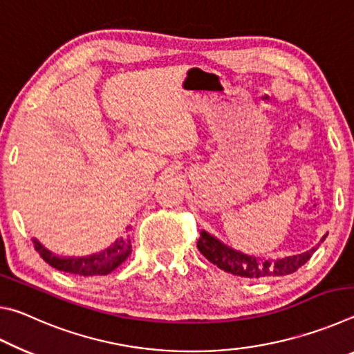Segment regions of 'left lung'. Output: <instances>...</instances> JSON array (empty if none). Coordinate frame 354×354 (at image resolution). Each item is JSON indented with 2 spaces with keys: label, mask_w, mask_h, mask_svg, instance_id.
Listing matches in <instances>:
<instances>
[{
  "label": "left lung",
  "mask_w": 354,
  "mask_h": 354,
  "mask_svg": "<svg viewBox=\"0 0 354 354\" xmlns=\"http://www.w3.org/2000/svg\"><path fill=\"white\" fill-rule=\"evenodd\" d=\"M326 236H323L320 239V242L325 241ZM319 245H317V247H319ZM196 247L201 251V254L205 256L207 261H211L214 266H217L221 270H225L227 273L243 278L284 277V274H290L293 272H297L301 266H304L317 250V247H313L309 251H304L301 254L286 256L283 259L274 261H263L261 257L234 250L230 247V245L221 242L220 239L209 234L206 230H203L200 232V239Z\"/></svg>",
  "instance_id": "left-lung-1"
}]
</instances>
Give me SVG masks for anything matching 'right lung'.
Segmentation results:
<instances>
[{
    "instance_id": "obj_1",
    "label": "right lung",
    "mask_w": 354,
    "mask_h": 354,
    "mask_svg": "<svg viewBox=\"0 0 354 354\" xmlns=\"http://www.w3.org/2000/svg\"><path fill=\"white\" fill-rule=\"evenodd\" d=\"M34 247L39 251L41 259L50 263L51 267L57 268L61 272L80 274V277H97V274H109L111 272L128 259L131 254V241L129 237H120L113 242L111 247L100 251V253H93L88 256H59L53 253L48 248H45L37 239H34Z\"/></svg>"
}]
</instances>
